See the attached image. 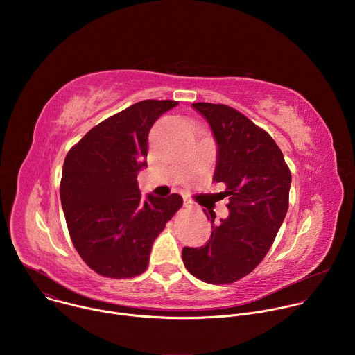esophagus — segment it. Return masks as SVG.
Instances as JSON below:
<instances>
[{
	"label": "esophagus",
	"mask_w": 355,
	"mask_h": 355,
	"mask_svg": "<svg viewBox=\"0 0 355 355\" xmlns=\"http://www.w3.org/2000/svg\"><path fill=\"white\" fill-rule=\"evenodd\" d=\"M184 207H185V208H191V207H192V202L185 198V199H184Z\"/></svg>",
	"instance_id": "obj_1"
}]
</instances>
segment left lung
<instances>
[{"label":"left lung","mask_w":355,"mask_h":355,"mask_svg":"<svg viewBox=\"0 0 355 355\" xmlns=\"http://www.w3.org/2000/svg\"><path fill=\"white\" fill-rule=\"evenodd\" d=\"M218 143L214 180L225 184L229 218L212 223L211 240L199 248L184 247L182 261L195 278L215 285L232 284L254 270L271 248L289 207L291 170L268 132L223 104L195 103Z\"/></svg>","instance_id":"8db88e82"}]
</instances>
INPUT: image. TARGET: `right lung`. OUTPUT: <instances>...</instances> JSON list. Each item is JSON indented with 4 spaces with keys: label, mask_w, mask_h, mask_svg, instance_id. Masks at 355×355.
I'll return each mask as SVG.
<instances>
[{
    "label": "right lung",
    "mask_w": 355,
    "mask_h": 355,
    "mask_svg": "<svg viewBox=\"0 0 355 355\" xmlns=\"http://www.w3.org/2000/svg\"><path fill=\"white\" fill-rule=\"evenodd\" d=\"M178 103L144 99L94 126L64 159L60 199L71 241L96 274L125 279L144 272L151 245L182 198L140 196L148 132Z\"/></svg>",
    "instance_id": "right-lung-1"
}]
</instances>
